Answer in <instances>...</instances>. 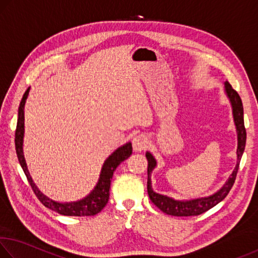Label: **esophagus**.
<instances>
[{
  "label": "esophagus",
  "mask_w": 258,
  "mask_h": 258,
  "mask_svg": "<svg viewBox=\"0 0 258 258\" xmlns=\"http://www.w3.org/2000/svg\"><path fill=\"white\" fill-rule=\"evenodd\" d=\"M148 146H149V139H148V137L145 134L137 135V137L133 139V150L135 152H141L143 150H146Z\"/></svg>",
  "instance_id": "34e87169"
}]
</instances>
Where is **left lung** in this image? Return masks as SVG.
<instances>
[{
  "instance_id": "left-lung-1",
  "label": "left lung",
  "mask_w": 258,
  "mask_h": 258,
  "mask_svg": "<svg viewBox=\"0 0 258 258\" xmlns=\"http://www.w3.org/2000/svg\"><path fill=\"white\" fill-rule=\"evenodd\" d=\"M224 92L228 97L229 101L232 107V115H233V121L235 125V131H237V138H238V147H237V165L233 169L231 176L228 178L223 186L220 190H217L215 194H213L208 197L203 198H196L190 200H176L167 196L160 195L158 192L154 191L151 185V173L154 168L157 166V160L155 157L152 156L151 152L147 151L146 157L148 159V195L152 203H154L157 207H158L161 212H164L168 215L172 216H195L200 215L208 209L216 206L218 203L223 200L232 187L235 176H237V172L239 169L240 159H241L242 154L244 151V146H246V128H244L243 123V107L241 99H240L237 91L232 89L230 83L226 81L224 82Z\"/></svg>"
}]
</instances>
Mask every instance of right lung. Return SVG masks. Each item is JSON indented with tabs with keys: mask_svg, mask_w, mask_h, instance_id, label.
<instances>
[{
	"mask_svg": "<svg viewBox=\"0 0 258 258\" xmlns=\"http://www.w3.org/2000/svg\"><path fill=\"white\" fill-rule=\"evenodd\" d=\"M30 87H28L26 91L23 99H21L19 108H18V121H17V128H16V152L20 166L23 167L25 175L27 176V180L29 182L30 186L36 195V197L40 199V202L44 205L45 207L52 209L56 213L61 214V215L66 216H93L99 212H101L106 206L109 200V189H110V182L113 175V172L116 171L117 166H118L121 161L127 159L128 157L132 155V143L127 142L126 145L121 146L112 152V154L108 157L102 165L101 173H100L99 181L94 189L90 192L81 200L72 203H60L55 202V200L51 199L49 197L38 190V187L35 184L32 176H30L27 164H26L25 156H24V134H25V103L26 100L28 98Z\"/></svg>",
	"mask_w": 258,
	"mask_h": 258,
	"instance_id": "obj_1",
	"label": "right lung"
}]
</instances>
